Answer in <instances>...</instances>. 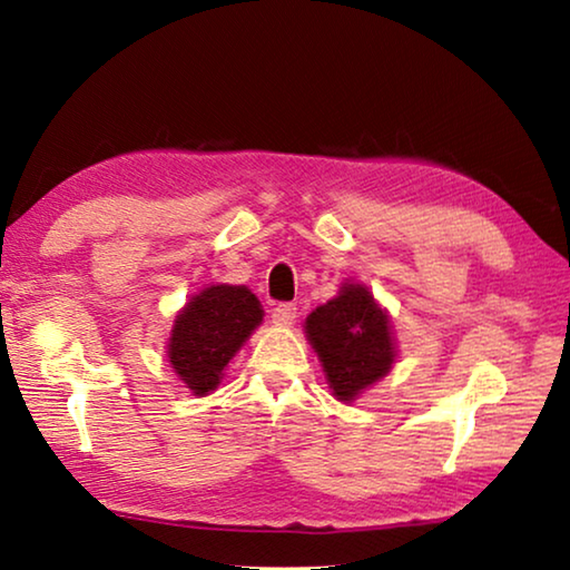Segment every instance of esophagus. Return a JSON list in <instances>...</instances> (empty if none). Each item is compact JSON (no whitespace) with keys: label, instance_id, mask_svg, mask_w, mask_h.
I'll use <instances>...</instances> for the list:
<instances>
[{"label":"esophagus","instance_id":"34e87169","mask_svg":"<svg viewBox=\"0 0 570 570\" xmlns=\"http://www.w3.org/2000/svg\"><path fill=\"white\" fill-rule=\"evenodd\" d=\"M272 316H274V322L276 324H294L296 322V304H292V302H282V304H276L274 308H272Z\"/></svg>","mask_w":570,"mask_h":570}]
</instances>
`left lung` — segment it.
Segmentation results:
<instances>
[{
	"mask_svg": "<svg viewBox=\"0 0 570 570\" xmlns=\"http://www.w3.org/2000/svg\"><path fill=\"white\" fill-rule=\"evenodd\" d=\"M306 336L320 354L336 400L350 402L390 372L394 344L390 320L360 284L306 316Z\"/></svg>",
	"mask_w": 570,
	"mask_h": 570,
	"instance_id": "obj_1",
	"label": "left lung"
}]
</instances>
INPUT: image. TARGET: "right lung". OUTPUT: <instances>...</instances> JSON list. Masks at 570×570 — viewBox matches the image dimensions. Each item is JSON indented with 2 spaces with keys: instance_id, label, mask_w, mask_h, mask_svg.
<instances>
[{
  "instance_id": "1",
  "label": "right lung",
  "mask_w": 570,
  "mask_h": 570,
  "mask_svg": "<svg viewBox=\"0 0 570 570\" xmlns=\"http://www.w3.org/2000/svg\"><path fill=\"white\" fill-rule=\"evenodd\" d=\"M264 320V308L246 286H208L178 314L168 360L190 392L216 390L240 344Z\"/></svg>"
}]
</instances>
